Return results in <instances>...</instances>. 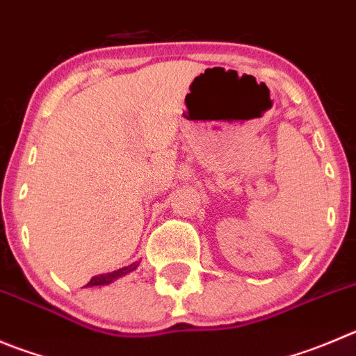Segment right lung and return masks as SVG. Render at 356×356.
I'll use <instances>...</instances> for the list:
<instances>
[{
	"label": "right lung",
	"instance_id": "add662e5",
	"mask_svg": "<svg viewBox=\"0 0 356 356\" xmlns=\"http://www.w3.org/2000/svg\"><path fill=\"white\" fill-rule=\"evenodd\" d=\"M137 265L138 264H133V265H128V267L118 268V270H114V272H107V274L95 275V277H91V281H89L86 286H103V284L112 283V281H115V279L121 277V275H124V274H128V272L135 270V268H137Z\"/></svg>",
	"mask_w": 356,
	"mask_h": 356
}]
</instances>
